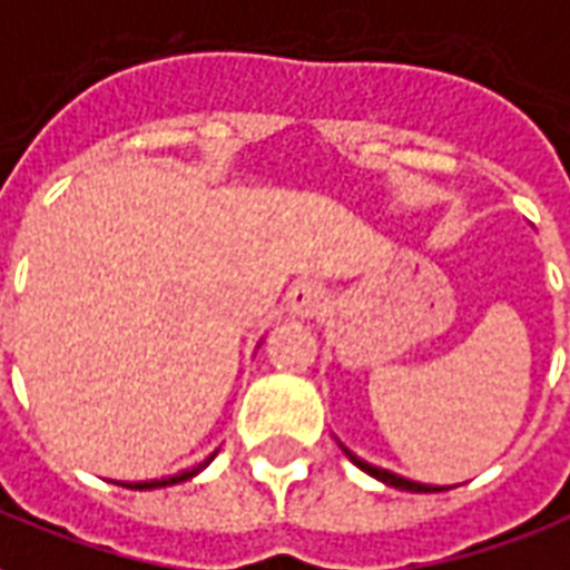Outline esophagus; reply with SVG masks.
I'll return each instance as SVG.
<instances>
[{"mask_svg": "<svg viewBox=\"0 0 570 570\" xmlns=\"http://www.w3.org/2000/svg\"><path fill=\"white\" fill-rule=\"evenodd\" d=\"M325 307V289L314 281H302L295 284L286 295V311L289 316H298V320H314L320 316V311Z\"/></svg>", "mask_w": 570, "mask_h": 570, "instance_id": "obj_1", "label": "esophagus"}]
</instances>
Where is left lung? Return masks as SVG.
<instances>
[{"mask_svg": "<svg viewBox=\"0 0 570 570\" xmlns=\"http://www.w3.org/2000/svg\"><path fill=\"white\" fill-rule=\"evenodd\" d=\"M341 449H343V445H341ZM343 454H346V458L353 460L355 466L362 469V472H367V475H373V478H380L382 484H389V488L410 490V493H440V490H449V488H433V484H419V481H410V478L394 475V472H389V469L371 466L367 460L355 458V454H353V451H350V449H343Z\"/></svg>", "mask_w": 570, "mask_h": 570, "instance_id": "left-lung-1", "label": "left lung"}]
</instances>
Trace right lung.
Instances as JSON below:
<instances>
[{"instance_id": "add662e5", "label": "right lung", "mask_w": 570, "mask_h": 570, "mask_svg": "<svg viewBox=\"0 0 570 570\" xmlns=\"http://www.w3.org/2000/svg\"><path fill=\"white\" fill-rule=\"evenodd\" d=\"M215 460V454L206 460V463H199V466L188 469V472H181V475H173V478H160V481H134V484H121V488L128 490H155V488H169V484H179V481H188V478H194L199 472V469H206L208 463Z\"/></svg>"}]
</instances>
